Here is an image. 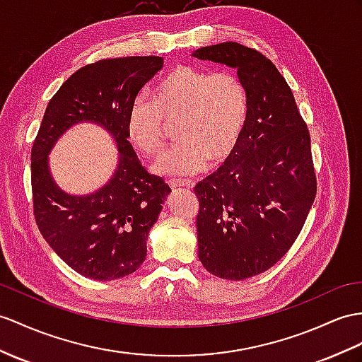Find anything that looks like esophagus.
<instances>
[{"mask_svg":"<svg viewBox=\"0 0 362 362\" xmlns=\"http://www.w3.org/2000/svg\"><path fill=\"white\" fill-rule=\"evenodd\" d=\"M169 186L172 189H178V187H186V189H192L193 187V182L187 181V180H170L169 181Z\"/></svg>","mask_w":362,"mask_h":362,"instance_id":"obj_1","label":"esophagus"}]
</instances>
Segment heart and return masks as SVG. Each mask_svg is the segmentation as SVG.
<instances>
[{"label": "heart", "mask_w": 362, "mask_h": 362, "mask_svg": "<svg viewBox=\"0 0 362 362\" xmlns=\"http://www.w3.org/2000/svg\"><path fill=\"white\" fill-rule=\"evenodd\" d=\"M249 115L243 79L228 70L178 66L155 87L153 100L132 101L126 130L144 156H156L176 124L180 141L155 164V170L184 175L224 163L238 146Z\"/></svg>", "instance_id": "obj_1"}]
</instances>
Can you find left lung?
I'll list each match as a JSON object with an SVG mask.
<instances>
[{
  "mask_svg": "<svg viewBox=\"0 0 362 362\" xmlns=\"http://www.w3.org/2000/svg\"><path fill=\"white\" fill-rule=\"evenodd\" d=\"M193 57L238 70L249 115L233 153L197 184L198 257L210 273L245 279L292 247L316 197L310 134L284 76L257 49L238 42Z\"/></svg>",
  "mask_w": 362,
  "mask_h": 362,
  "instance_id": "obj_1",
  "label": "left lung"
}]
</instances>
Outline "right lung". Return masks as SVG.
I'll use <instances>...</instances> for the list:
<instances>
[{"label":"right lung","instance_id":"obj_1","mask_svg":"<svg viewBox=\"0 0 362 362\" xmlns=\"http://www.w3.org/2000/svg\"><path fill=\"white\" fill-rule=\"evenodd\" d=\"M163 67L161 57L105 58L70 76L52 96L32 146L33 216L44 240L69 267L110 281L127 276L147 257L146 241L170 193L163 178L146 170L129 143L132 101ZM95 120L119 144L112 180L98 192L72 197L51 181L47 153L70 126Z\"/></svg>","mask_w":362,"mask_h":362}]
</instances>
